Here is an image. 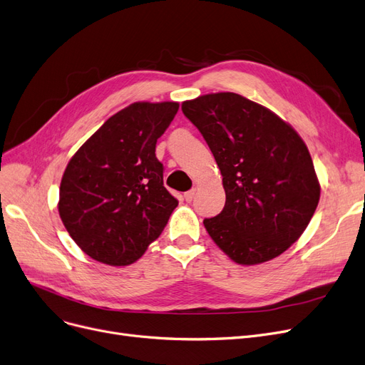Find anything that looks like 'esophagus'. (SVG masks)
I'll use <instances>...</instances> for the list:
<instances>
[{"label":"esophagus","instance_id":"esophagus-1","mask_svg":"<svg viewBox=\"0 0 365 365\" xmlns=\"http://www.w3.org/2000/svg\"><path fill=\"white\" fill-rule=\"evenodd\" d=\"M195 194H197V191L195 189H191V191H187V192H185V200L187 201V202H191L192 200H194V197H195Z\"/></svg>","mask_w":365,"mask_h":365}]
</instances>
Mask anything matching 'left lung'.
Listing matches in <instances>:
<instances>
[{
    "mask_svg": "<svg viewBox=\"0 0 365 365\" xmlns=\"http://www.w3.org/2000/svg\"><path fill=\"white\" fill-rule=\"evenodd\" d=\"M182 112L222 174L225 207L204 219L213 242L237 264L279 257L307 228L321 197L304 141L270 110L234 92L185 101Z\"/></svg>",
    "mask_w": 365,
    "mask_h": 365,
    "instance_id": "left-lung-1",
    "label": "left lung"
}]
</instances>
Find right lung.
<instances>
[{"mask_svg":"<svg viewBox=\"0 0 365 365\" xmlns=\"http://www.w3.org/2000/svg\"><path fill=\"white\" fill-rule=\"evenodd\" d=\"M178 110L173 101L125 107L70 160L58 210L71 239L92 259L116 267L135 262L178 207L155 155Z\"/></svg>","mask_w":365,"mask_h":365,"instance_id":"obj_1","label":"right lung"}]
</instances>
